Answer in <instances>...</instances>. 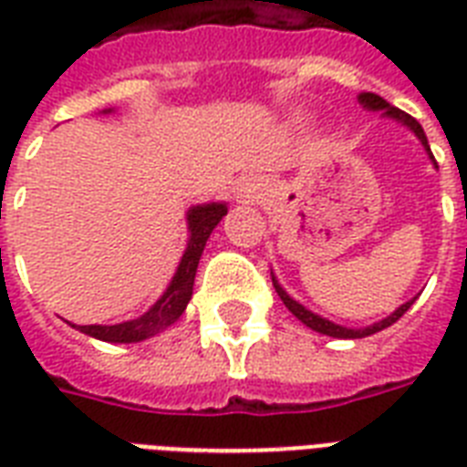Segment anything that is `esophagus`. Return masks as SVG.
Returning a JSON list of instances; mask_svg holds the SVG:
<instances>
[{
  "label": "esophagus",
  "mask_w": 467,
  "mask_h": 467,
  "mask_svg": "<svg viewBox=\"0 0 467 467\" xmlns=\"http://www.w3.org/2000/svg\"><path fill=\"white\" fill-rule=\"evenodd\" d=\"M240 193H244V196H252V198H254V193H256V186H254V183H242V186H240Z\"/></svg>",
  "instance_id": "1"
}]
</instances>
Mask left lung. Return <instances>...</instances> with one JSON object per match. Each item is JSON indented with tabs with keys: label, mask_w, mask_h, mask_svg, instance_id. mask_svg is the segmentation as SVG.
I'll return each instance as SVG.
<instances>
[{
	"label": "left lung",
	"mask_w": 467,
	"mask_h": 467,
	"mask_svg": "<svg viewBox=\"0 0 467 467\" xmlns=\"http://www.w3.org/2000/svg\"><path fill=\"white\" fill-rule=\"evenodd\" d=\"M358 104H361L366 111H380V116H383V119L398 120V123H402L405 128H410V130L417 135V140L424 145L429 160L434 161V167H436V160H434V155H431V150H429V140H427V135H424V128H421L420 123H417V120L410 116V113L400 111V109H395L392 104H388L383 97H378V94H370V91H363V94H358ZM271 281H274V288H276L278 298L284 300V306L288 307V310H291L293 315H296V317L303 322V325L310 327V329H315V332H319V334L334 337V339H363V337H370V334L380 332V329H385V327H390L392 322H398V319L402 317L407 310H410V306H412L414 300H417V298L407 300L405 306H400L398 310L392 312V315H388V317L380 319V322H376V325L361 327V329H351V327L334 325V322H329V319L322 317V315H317V312H312V310H307L306 306H300L298 300H293L291 296L284 291V285L278 284V278L274 276V271H271Z\"/></svg>",
	"instance_id": "8db88e82"
}]
</instances>
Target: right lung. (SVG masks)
Instances as JSON below:
<instances>
[{
  "label": "right lung",
  "mask_w": 467,
  "mask_h": 467,
  "mask_svg": "<svg viewBox=\"0 0 467 467\" xmlns=\"http://www.w3.org/2000/svg\"><path fill=\"white\" fill-rule=\"evenodd\" d=\"M104 113H111V109ZM223 215H227V203H201L191 205L186 213V225H189V242L183 249V256L176 274L169 281L167 291L161 293V298L150 307L145 315L119 325H72L79 332L89 334L94 339L109 341V344H133L155 337L171 327L176 319L182 317L186 306H189L191 293H193V278H196L198 262L203 254V247L211 233L215 230Z\"/></svg>",
  "instance_id": "obj_1"
}]
</instances>
